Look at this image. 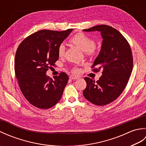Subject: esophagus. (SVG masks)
I'll return each mask as SVG.
<instances>
[{
	"mask_svg": "<svg viewBox=\"0 0 146 146\" xmlns=\"http://www.w3.org/2000/svg\"><path fill=\"white\" fill-rule=\"evenodd\" d=\"M70 78L71 80H78V76H73V75H71L70 76Z\"/></svg>",
	"mask_w": 146,
	"mask_h": 146,
	"instance_id": "34e87169",
	"label": "esophagus"
}]
</instances>
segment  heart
Masks as SVG:
<instances>
[{
  "label": "heart",
  "mask_w": 146,
  "mask_h": 146,
  "mask_svg": "<svg viewBox=\"0 0 146 146\" xmlns=\"http://www.w3.org/2000/svg\"><path fill=\"white\" fill-rule=\"evenodd\" d=\"M70 41L81 48L83 51H85L88 54H92L96 51V46L94 44L93 39L83 33H78L71 38ZM65 44L61 43L58 49V52L60 56H62L65 51ZM74 73H78V70L75 68L73 70Z\"/></svg>",
  "instance_id": "obj_1"
}]
</instances>
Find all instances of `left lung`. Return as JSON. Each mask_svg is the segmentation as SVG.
Listing matches in <instances>:
<instances>
[{
    "label": "left lung",
    "instance_id": "obj_1",
    "mask_svg": "<svg viewBox=\"0 0 146 146\" xmlns=\"http://www.w3.org/2000/svg\"><path fill=\"white\" fill-rule=\"evenodd\" d=\"M83 31H98L103 39L92 67L98 68L94 71L102 69V75L97 82L85 78L86 87L83 94L92 104L105 105L119 97L127 84L133 67L131 49L122 34L111 26L98 25Z\"/></svg>",
    "mask_w": 146,
    "mask_h": 146
}]
</instances>
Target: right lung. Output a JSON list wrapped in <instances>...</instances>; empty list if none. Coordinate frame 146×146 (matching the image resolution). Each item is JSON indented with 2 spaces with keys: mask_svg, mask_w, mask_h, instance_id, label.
Wrapping results in <instances>:
<instances>
[{
  "mask_svg": "<svg viewBox=\"0 0 146 146\" xmlns=\"http://www.w3.org/2000/svg\"><path fill=\"white\" fill-rule=\"evenodd\" d=\"M73 30L39 31L19 46L14 61L15 76L23 94L36 107L48 109L60 100L69 78L61 73L52 80L46 71L55 65L59 46Z\"/></svg>",
  "mask_w": 146,
  "mask_h": 146,
  "instance_id": "right-lung-1",
  "label": "right lung"
}]
</instances>
